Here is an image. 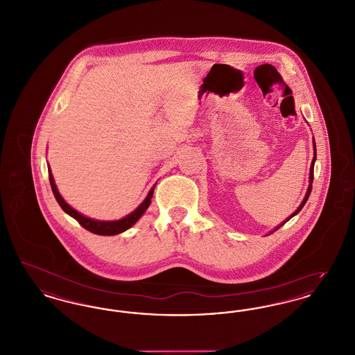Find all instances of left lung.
I'll use <instances>...</instances> for the list:
<instances>
[{"label": "left lung", "instance_id": "obj_1", "mask_svg": "<svg viewBox=\"0 0 355 355\" xmlns=\"http://www.w3.org/2000/svg\"><path fill=\"white\" fill-rule=\"evenodd\" d=\"M313 148H314V157H313V161H311V165H310V175H309V187H307V191H306V196H304V200H302V202H301V205L298 206V209L290 216V217H287L286 220H284L281 225H278L275 229H272L271 230L270 233L268 234V236H270L271 233H274L275 230H278L281 226H284L285 223H286L287 220H291L294 216H297L301 210H302V207L304 206V203H306V201L309 200V196H310V193H311V187H313V180H314V164H315V159H317V149H315V141H314V138H313Z\"/></svg>", "mask_w": 355, "mask_h": 355}]
</instances>
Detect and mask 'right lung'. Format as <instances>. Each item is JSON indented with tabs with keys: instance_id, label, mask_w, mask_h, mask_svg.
<instances>
[{
	"instance_id": "right-lung-1",
	"label": "right lung",
	"mask_w": 355,
	"mask_h": 355,
	"mask_svg": "<svg viewBox=\"0 0 355 355\" xmlns=\"http://www.w3.org/2000/svg\"><path fill=\"white\" fill-rule=\"evenodd\" d=\"M48 171H49V181H51L53 194H54V197H55L58 205L62 207V210H64L67 214H69L70 217H73L74 220H78L80 225H81L83 227H85L86 230L92 232V233H94V234H98V236H116V234H119V233H122V232L130 229V227L135 225V222L142 217V214L146 211V209L149 207V205L152 202L154 187H155V185L153 186L152 189L149 190L146 198L141 202V205L135 209V211H132L130 214L125 216L123 218L114 220H94V218L86 217L84 214H81L80 211H77L76 209H73V207L62 198V196L60 194V191H58V189H57V186H55V182H54V178H53V174H51V166H49V165H48Z\"/></svg>"
}]
</instances>
